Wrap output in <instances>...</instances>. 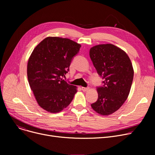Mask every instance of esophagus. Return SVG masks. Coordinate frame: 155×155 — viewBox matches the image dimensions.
Here are the masks:
<instances>
[{
    "label": "esophagus",
    "instance_id": "34e87169",
    "mask_svg": "<svg viewBox=\"0 0 155 155\" xmlns=\"http://www.w3.org/2000/svg\"><path fill=\"white\" fill-rule=\"evenodd\" d=\"M82 90L84 92H86V91H87L88 90H89V88H88V87H82Z\"/></svg>",
    "mask_w": 155,
    "mask_h": 155
}]
</instances>
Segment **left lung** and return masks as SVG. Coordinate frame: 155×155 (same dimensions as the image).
<instances>
[{"label":"left lung","mask_w":155,"mask_h":155,"mask_svg":"<svg viewBox=\"0 0 155 155\" xmlns=\"http://www.w3.org/2000/svg\"><path fill=\"white\" fill-rule=\"evenodd\" d=\"M89 54L98 74L104 79V85L97 87L98 99L91 107L99 114L109 116L127 99L134 77L132 63L124 51L112 44L94 46Z\"/></svg>","instance_id":"left-lung-1"}]
</instances>
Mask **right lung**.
<instances>
[{
  "instance_id": "right-lung-1",
  "label": "right lung",
  "mask_w": 155,
  "mask_h": 155,
  "mask_svg": "<svg viewBox=\"0 0 155 155\" xmlns=\"http://www.w3.org/2000/svg\"><path fill=\"white\" fill-rule=\"evenodd\" d=\"M81 45L68 38L47 37L32 51L28 62V79L39 106L51 113L66 108L77 92L63 80Z\"/></svg>"
}]
</instances>
